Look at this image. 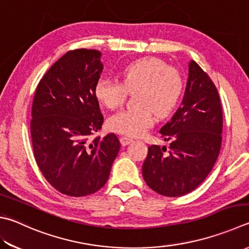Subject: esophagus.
Listing matches in <instances>:
<instances>
[{"mask_svg":"<svg viewBox=\"0 0 249 249\" xmlns=\"http://www.w3.org/2000/svg\"><path fill=\"white\" fill-rule=\"evenodd\" d=\"M132 139L130 138H126V137H121L120 138V143L121 145H124V146H125V145H129L131 142H132Z\"/></svg>","mask_w":249,"mask_h":249,"instance_id":"obj_1","label":"esophagus"}]
</instances>
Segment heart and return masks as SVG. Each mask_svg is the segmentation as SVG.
Wrapping results in <instances>:
<instances>
[{"mask_svg":"<svg viewBox=\"0 0 249 249\" xmlns=\"http://www.w3.org/2000/svg\"><path fill=\"white\" fill-rule=\"evenodd\" d=\"M120 83L102 78L95 83L94 95L100 104L116 109L123 104L126 93L135 94L138 108L121 110L109 117L112 132L140 137L154 124V111L158 117L170 114L183 91V79L176 68L168 67L156 57L138 59L120 71Z\"/></svg>","mask_w":249,"mask_h":249,"instance_id":"b5f03b06","label":"heart"}]
</instances>
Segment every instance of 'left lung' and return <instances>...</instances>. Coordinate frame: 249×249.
<instances>
[{
    "mask_svg": "<svg viewBox=\"0 0 249 249\" xmlns=\"http://www.w3.org/2000/svg\"><path fill=\"white\" fill-rule=\"evenodd\" d=\"M170 141L152 145L142 166L145 182L156 193L177 197L194 191L214 166L221 147L222 108L217 88L194 60L181 106L159 131Z\"/></svg>",
    "mask_w": 249,
    "mask_h": 249,
    "instance_id": "8db88e82",
    "label": "left lung"
}]
</instances>
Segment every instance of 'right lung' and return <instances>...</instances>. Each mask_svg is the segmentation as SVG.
<instances>
[{
	"label": "right lung",
	"mask_w": 249,
	"mask_h": 249,
	"mask_svg": "<svg viewBox=\"0 0 249 249\" xmlns=\"http://www.w3.org/2000/svg\"><path fill=\"white\" fill-rule=\"evenodd\" d=\"M101 55L97 50L67 52L41 79L32 103L36 161L52 186L73 197L105 185L120 149L114 133L89 141L104 121L94 95Z\"/></svg>",
	"instance_id": "1"
}]
</instances>
